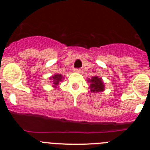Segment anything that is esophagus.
<instances>
[{
  "label": "esophagus",
  "instance_id": "34e87169",
  "mask_svg": "<svg viewBox=\"0 0 150 150\" xmlns=\"http://www.w3.org/2000/svg\"><path fill=\"white\" fill-rule=\"evenodd\" d=\"M74 72H76V73H80V72H81V70H80L79 68H74Z\"/></svg>",
  "mask_w": 150,
  "mask_h": 150
}]
</instances>
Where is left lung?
<instances>
[{"mask_svg":"<svg viewBox=\"0 0 150 150\" xmlns=\"http://www.w3.org/2000/svg\"><path fill=\"white\" fill-rule=\"evenodd\" d=\"M90 83V89L91 92H100L104 90V85L101 78L98 76H93L91 79H88Z\"/></svg>","mask_w":150,"mask_h":150,"instance_id":"1","label":"left lung"}]
</instances>
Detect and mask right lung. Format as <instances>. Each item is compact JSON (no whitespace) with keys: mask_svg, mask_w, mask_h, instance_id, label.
<instances>
[{"mask_svg":"<svg viewBox=\"0 0 150 150\" xmlns=\"http://www.w3.org/2000/svg\"><path fill=\"white\" fill-rule=\"evenodd\" d=\"M64 77L62 76V74H55L52 76L50 78V79H52V86L55 88H57V86H59V83L63 80Z\"/></svg>","mask_w":150,"mask_h":150,"instance_id":"obj_1","label":"right lung"}]
</instances>
